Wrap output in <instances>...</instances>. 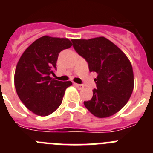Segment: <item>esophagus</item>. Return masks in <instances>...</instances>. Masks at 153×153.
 Wrapping results in <instances>:
<instances>
[{
  "instance_id": "esophagus-1",
  "label": "esophagus",
  "mask_w": 153,
  "mask_h": 153,
  "mask_svg": "<svg viewBox=\"0 0 153 153\" xmlns=\"http://www.w3.org/2000/svg\"><path fill=\"white\" fill-rule=\"evenodd\" d=\"M75 86H76V87H77L78 89H79V90H82V89H83V87H84V86H83V85L77 84V83H75Z\"/></svg>"
}]
</instances>
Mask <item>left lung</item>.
I'll return each instance as SVG.
<instances>
[{
    "label": "left lung",
    "mask_w": 153,
    "mask_h": 153,
    "mask_svg": "<svg viewBox=\"0 0 153 153\" xmlns=\"http://www.w3.org/2000/svg\"><path fill=\"white\" fill-rule=\"evenodd\" d=\"M75 51L85 58L90 72L98 74L97 89L84 106L98 118L111 117L125 106L134 87L132 64L126 55L104 36L73 39Z\"/></svg>",
    "instance_id": "left-lung-1"
}]
</instances>
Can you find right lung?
<instances>
[{"mask_svg": "<svg viewBox=\"0 0 153 153\" xmlns=\"http://www.w3.org/2000/svg\"><path fill=\"white\" fill-rule=\"evenodd\" d=\"M72 43L67 38L41 36L27 48L17 64L14 86L21 102L40 117L51 114L60 106L65 90L71 81L51 77L56 70L58 55Z\"/></svg>", "mask_w": 153, "mask_h": 153, "instance_id": "obj_1", "label": "right lung"}]
</instances>
